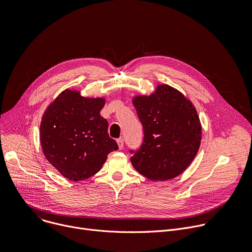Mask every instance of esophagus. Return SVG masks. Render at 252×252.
<instances>
[{
    "label": "esophagus",
    "instance_id": "34e87169",
    "mask_svg": "<svg viewBox=\"0 0 252 252\" xmlns=\"http://www.w3.org/2000/svg\"><path fill=\"white\" fill-rule=\"evenodd\" d=\"M117 144H118L119 149H120V150H122V149H123V147H124V140H123V138L118 139V140H117Z\"/></svg>",
    "mask_w": 252,
    "mask_h": 252
}]
</instances>
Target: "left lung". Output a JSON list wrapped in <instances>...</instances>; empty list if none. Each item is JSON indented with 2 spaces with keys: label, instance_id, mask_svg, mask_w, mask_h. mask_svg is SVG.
Masks as SVG:
<instances>
[{
  "label": "left lung",
  "instance_id": "left-lung-1",
  "mask_svg": "<svg viewBox=\"0 0 252 252\" xmlns=\"http://www.w3.org/2000/svg\"><path fill=\"white\" fill-rule=\"evenodd\" d=\"M132 104L144 130V141L131 158L136 171L151 181L183 173L196 156L202 126L193 103L168 84L150 95H135Z\"/></svg>",
  "mask_w": 252,
  "mask_h": 252
}]
</instances>
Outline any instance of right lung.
Here are the masks:
<instances>
[{"mask_svg":"<svg viewBox=\"0 0 252 252\" xmlns=\"http://www.w3.org/2000/svg\"><path fill=\"white\" fill-rule=\"evenodd\" d=\"M105 97H85L66 89L45 110L40 141L49 163L71 181L88 179L100 171L110 152L117 150L100 112Z\"/></svg>","mask_w":252,"mask_h":252,"instance_id":"obj_1","label":"right lung"}]
</instances>
